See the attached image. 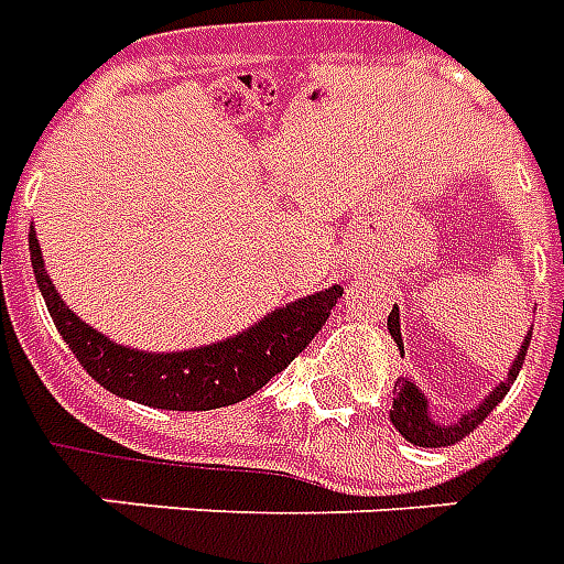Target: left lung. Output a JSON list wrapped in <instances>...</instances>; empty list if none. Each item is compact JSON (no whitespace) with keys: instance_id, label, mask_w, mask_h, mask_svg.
I'll list each match as a JSON object with an SVG mask.
<instances>
[{"instance_id":"1","label":"left lung","mask_w":564,"mask_h":564,"mask_svg":"<svg viewBox=\"0 0 564 564\" xmlns=\"http://www.w3.org/2000/svg\"><path fill=\"white\" fill-rule=\"evenodd\" d=\"M386 327H389V336L398 345V351L403 354V339H401V310L392 307L389 318H386ZM530 336H533V327L527 330L524 343L518 348L516 360L509 366L507 377L500 380L495 389H491L480 403H474L471 410H465L463 415L456 421H438L430 415V398L421 392V386H415L412 377H401L398 383H394V398H392V410H389V421L394 424V430L401 433L406 442L419 447H447L456 445L459 438H465L468 433H474L477 424H482V419L489 415L500 401H503V394L509 392V386L516 383L518 371L524 366L527 348H530Z\"/></svg>"}]
</instances>
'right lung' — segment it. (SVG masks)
Segmentation results:
<instances>
[{
  "mask_svg": "<svg viewBox=\"0 0 564 564\" xmlns=\"http://www.w3.org/2000/svg\"><path fill=\"white\" fill-rule=\"evenodd\" d=\"M29 251L48 316L55 318L57 334L87 375L108 392L154 410H219L246 401L307 348L343 295V286L334 283L290 301L286 307H274L260 322L219 343L184 351H140L113 343L66 307L46 272L34 225L29 230Z\"/></svg>",
  "mask_w": 564,
  "mask_h": 564,
  "instance_id": "1",
  "label": "right lung"
}]
</instances>
